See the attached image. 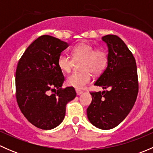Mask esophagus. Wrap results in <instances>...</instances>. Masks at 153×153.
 Segmentation results:
<instances>
[{
	"label": "esophagus",
	"instance_id": "34e87169",
	"mask_svg": "<svg viewBox=\"0 0 153 153\" xmlns=\"http://www.w3.org/2000/svg\"><path fill=\"white\" fill-rule=\"evenodd\" d=\"M83 93V92L82 91H81V90H79V89H76V94L78 95H81V94Z\"/></svg>",
	"mask_w": 153,
	"mask_h": 153
}]
</instances>
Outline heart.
<instances>
[{
	"instance_id": "1",
	"label": "heart",
	"mask_w": 153,
	"mask_h": 153,
	"mask_svg": "<svg viewBox=\"0 0 153 153\" xmlns=\"http://www.w3.org/2000/svg\"><path fill=\"white\" fill-rule=\"evenodd\" d=\"M72 58L62 53L58 56L57 64L61 72L68 73L72 69L74 61L82 60L80 65L81 72L69 75L67 84L76 89H83L92 79V73L98 75L104 72L108 65L107 52L101 48L94 49L92 45L81 42L72 49Z\"/></svg>"
}]
</instances>
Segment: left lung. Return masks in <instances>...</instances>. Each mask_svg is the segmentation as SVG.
<instances>
[{"mask_svg":"<svg viewBox=\"0 0 153 153\" xmlns=\"http://www.w3.org/2000/svg\"><path fill=\"white\" fill-rule=\"evenodd\" d=\"M108 47V65L95 83L109 89L90 92L92 102L86 109L92 125L110 129L125 119L136 101L138 81L135 59L124 41L115 35L102 38Z\"/></svg>","mask_w":153,"mask_h":153,"instance_id":"1","label":"left lung"}]
</instances>
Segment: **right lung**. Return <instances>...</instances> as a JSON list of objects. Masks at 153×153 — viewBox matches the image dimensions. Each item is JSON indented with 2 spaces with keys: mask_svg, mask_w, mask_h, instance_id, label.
<instances>
[{
  "mask_svg": "<svg viewBox=\"0 0 153 153\" xmlns=\"http://www.w3.org/2000/svg\"><path fill=\"white\" fill-rule=\"evenodd\" d=\"M69 44L42 35L25 50L15 72L16 99L21 112L36 127L52 129L61 124L66 105L76 96L72 86L62 88L64 77L57 61ZM56 89L49 95V91Z\"/></svg>",
  "mask_w": 153,
  "mask_h": 153,
  "instance_id": "1",
  "label": "right lung"
}]
</instances>
